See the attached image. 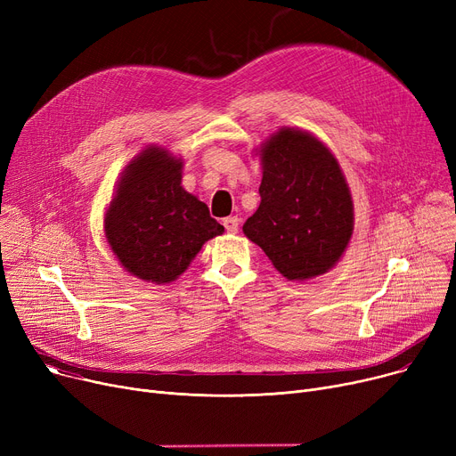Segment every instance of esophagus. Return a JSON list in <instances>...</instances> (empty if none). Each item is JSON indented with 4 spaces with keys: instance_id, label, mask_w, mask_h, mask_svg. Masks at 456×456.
Instances as JSON below:
<instances>
[{
    "instance_id": "esophagus-1",
    "label": "esophagus",
    "mask_w": 456,
    "mask_h": 456,
    "mask_svg": "<svg viewBox=\"0 0 456 456\" xmlns=\"http://www.w3.org/2000/svg\"><path fill=\"white\" fill-rule=\"evenodd\" d=\"M224 225H225L227 232H231V234L238 232V218H236V216H229V218H225Z\"/></svg>"
}]
</instances>
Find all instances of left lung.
<instances>
[{"label": "left lung", "mask_w": 456, "mask_h": 456, "mask_svg": "<svg viewBox=\"0 0 456 456\" xmlns=\"http://www.w3.org/2000/svg\"><path fill=\"white\" fill-rule=\"evenodd\" d=\"M260 205L242 231L289 281L327 273L346 253L354 227L342 167L313 133L281 127L258 148Z\"/></svg>", "instance_id": "8db88e82"}]
</instances>
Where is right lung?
Returning <instances> with one entry per match:
<instances>
[{"instance_id":"right-lung-1","label":"right lung","mask_w":456,"mask_h":456,"mask_svg":"<svg viewBox=\"0 0 456 456\" xmlns=\"http://www.w3.org/2000/svg\"><path fill=\"white\" fill-rule=\"evenodd\" d=\"M183 159L143 148L122 172L105 212V238L126 272L166 284L186 272L210 238L225 229L181 184Z\"/></svg>"}]
</instances>
